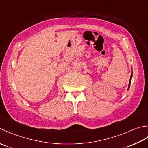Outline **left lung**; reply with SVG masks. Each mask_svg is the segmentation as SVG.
Masks as SVG:
<instances>
[{
  "label": "left lung",
  "mask_w": 148,
  "mask_h": 148,
  "mask_svg": "<svg viewBox=\"0 0 148 148\" xmlns=\"http://www.w3.org/2000/svg\"><path fill=\"white\" fill-rule=\"evenodd\" d=\"M132 75H131V77H130V81H129V86H128V89H129V88H130V84H131V79H132Z\"/></svg>",
  "instance_id": "8db88e82"
}]
</instances>
